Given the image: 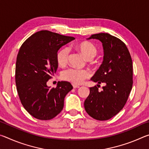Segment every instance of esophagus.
I'll use <instances>...</instances> for the list:
<instances>
[{
    "label": "esophagus",
    "mask_w": 149,
    "mask_h": 149,
    "mask_svg": "<svg viewBox=\"0 0 149 149\" xmlns=\"http://www.w3.org/2000/svg\"><path fill=\"white\" fill-rule=\"evenodd\" d=\"M72 85H73V87H74V89H76V88L79 87V85H75V84H72Z\"/></svg>",
    "instance_id": "1"
}]
</instances>
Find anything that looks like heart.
<instances>
[{
	"instance_id": "1",
	"label": "heart",
	"mask_w": 149,
	"mask_h": 149,
	"mask_svg": "<svg viewBox=\"0 0 149 149\" xmlns=\"http://www.w3.org/2000/svg\"><path fill=\"white\" fill-rule=\"evenodd\" d=\"M75 48L84 55L88 61L93 62V58L97 56L99 50L92 42L83 41L75 45ZM69 50L68 48L60 49L56 54V62L60 66L66 65L68 60ZM89 76V72L87 70L68 68L63 71L61 77L63 80L68 81L74 84H80Z\"/></svg>"
}]
</instances>
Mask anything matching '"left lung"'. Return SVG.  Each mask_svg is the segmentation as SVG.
Listing matches in <instances>:
<instances>
[{
    "label": "left lung",
    "instance_id": "left-lung-1",
    "mask_svg": "<svg viewBox=\"0 0 149 149\" xmlns=\"http://www.w3.org/2000/svg\"><path fill=\"white\" fill-rule=\"evenodd\" d=\"M99 39L104 49L102 64L91 79L97 82L90 87L84 102L85 111L95 120L104 121L116 115L124 107L133 85V62L124 42L108 33L94 34L89 39ZM106 84L99 92L98 85Z\"/></svg>",
    "mask_w": 149,
    "mask_h": 149
}]
</instances>
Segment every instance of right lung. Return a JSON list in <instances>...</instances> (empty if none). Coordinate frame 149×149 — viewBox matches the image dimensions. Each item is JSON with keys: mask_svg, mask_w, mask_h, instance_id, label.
I'll return each mask as SVG.
<instances>
[{"mask_svg": "<svg viewBox=\"0 0 149 149\" xmlns=\"http://www.w3.org/2000/svg\"><path fill=\"white\" fill-rule=\"evenodd\" d=\"M73 37L42 30L33 34L20 47L16 64V89L22 105L29 114L41 120H51L64 107L65 95L73 89L68 81L56 88L47 82L58 68L56 54Z\"/></svg>", "mask_w": 149, "mask_h": 149, "instance_id": "1", "label": "right lung"}]
</instances>
